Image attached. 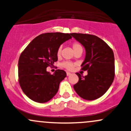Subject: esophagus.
<instances>
[{
	"label": "esophagus",
	"mask_w": 131,
	"mask_h": 131,
	"mask_svg": "<svg viewBox=\"0 0 131 131\" xmlns=\"http://www.w3.org/2000/svg\"><path fill=\"white\" fill-rule=\"evenodd\" d=\"M71 74V73H70V72H68V71L67 72V75L68 76H70Z\"/></svg>",
	"instance_id": "esophagus-1"
}]
</instances>
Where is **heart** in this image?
Wrapping results in <instances>:
<instances>
[{
  "instance_id": "obj_1",
  "label": "heart",
  "mask_w": 131,
  "mask_h": 131,
  "mask_svg": "<svg viewBox=\"0 0 131 131\" xmlns=\"http://www.w3.org/2000/svg\"><path fill=\"white\" fill-rule=\"evenodd\" d=\"M72 47H73V50H74V52L78 50H79V49H82V46H81V45L78 42H74L73 43V45H72ZM61 51V47H60L58 48V50H57V55H60ZM62 66L63 67L66 68L68 69V70H71L74 68V64L71 62H69V61H66V62H64L62 64Z\"/></svg>"
}]
</instances>
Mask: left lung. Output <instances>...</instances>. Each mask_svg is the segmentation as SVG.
<instances>
[{
	"mask_svg": "<svg viewBox=\"0 0 131 131\" xmlns=\"http://www.w3.org/2000/svg\"><path fill=\"white\" fill-rule=\"evenodd\" d=\"M71 35L81 43L85 50V57L81 66L88 71V75L79 73L78 83L73 85L81 98L94 100L102 97L108 90L115 78V57L112 49L96 36L81 33Z\"/></svg>",
	"mask_w": 131,
	"mask_h": 131,
	"instance_id": "1",
	"label": "left lung"
}]
</instances>
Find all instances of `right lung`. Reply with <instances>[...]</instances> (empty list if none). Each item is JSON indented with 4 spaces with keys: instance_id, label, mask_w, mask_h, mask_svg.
Listing matches in <instances>:
<instances>
[{
    "instance_id": "add662e5",
    "label": "right lung",
    "mask_w": 131,
    "mask_h": 131,
    "mask_svg": "<svg viewBox=\"0 0 131 131\" xmlns=\"http://www.w3.org/2000/svg\"><path fill=\"white\" fill-rule=\"evenodd\" d=\"M71 38L68 33L40 34L21 54L18 61L19 83L25 95L33 101L46 103L56 95L67 73L64 70H57L51 74L47 68L58 60V48Z\"/></svg>"
}]
</instances>
